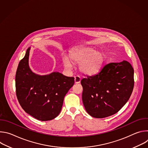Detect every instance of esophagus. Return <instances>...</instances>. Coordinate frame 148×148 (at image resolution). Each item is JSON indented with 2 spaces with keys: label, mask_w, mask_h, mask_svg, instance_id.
<instances>
[{
  "label": "esophagus",
  "mask_w": 148,
  "mask_h": 148,
  "mask_svg": "<svg viewBox=\"0 0 148 148\" xmlns=\"http://www.w3.org/2000/svg\"><path fill=\"white\" fill-rule=\"evenodd\" d=\"M74 81H75V84H78V83H79L80 81H81V78H80V77L78 76V75L75 76V77H74Z\"/></svg>",
  "instance_id": "esophagus-1"
}]
</instances>
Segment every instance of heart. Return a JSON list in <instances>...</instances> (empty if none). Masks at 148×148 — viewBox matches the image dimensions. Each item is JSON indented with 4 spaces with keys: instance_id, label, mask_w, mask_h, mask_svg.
I'll use <instances>...</instances> for the list:
<instances>
[{
    "instance_id": "obj_1",
    "label": "heart",
    "mask_w": 148,
    "mask_h": 148,
    "mask_svg": "<svg viewBox=\"0 0 148 148\" xmlns=\"http://www.w3.org/2000/svg\"><path fill=\"white\" fill-rule=\"evenodd\" d=\"M69 57L70 61L67 57L63 58V64L67 69H71V62L73 64H79V70L87 75L97 73L104 60L102 53L90 47H78L73 49L70 53Z\"/></svg>"
}]
</instances>
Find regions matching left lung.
<instances>
[{"label":"left lung","mask_w":148,"mask_h":148,"mask_svg":"<svg viewBox=\"0 0 148 148\" xmlns=\"http://www.w3.org/2000/svg\"><path fill=\"white\" fill-rule=\"evenodd\" d=\"M82 99L91 116L103 118L118 112L130 99L134 87V70L126 61L110 62L92 76L81 79Z\"/></svg>","instance_id":"left-lung-1"}]
</instances>
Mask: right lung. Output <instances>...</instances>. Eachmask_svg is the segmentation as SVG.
Here are the masks:
<instances>
[{
  "instance_id": "obj_1",
  "label": "right lung",
  "mask_w": 148,
  "mask_h": 148,
  "mask_svg": "<svg viewBox=\"0 0 148 148\" xmlns=\"http://www.w3.org/2000/svg\"><path fill=\"white\" fill-rule=\"evenodd\" d=\"M30 48L18 63L16 73V92L24 111L41 121L57 117L61 110L64 98L74 84V78L59 73L38 75L29 66Z\"/></svg>"
}]
</instances>
